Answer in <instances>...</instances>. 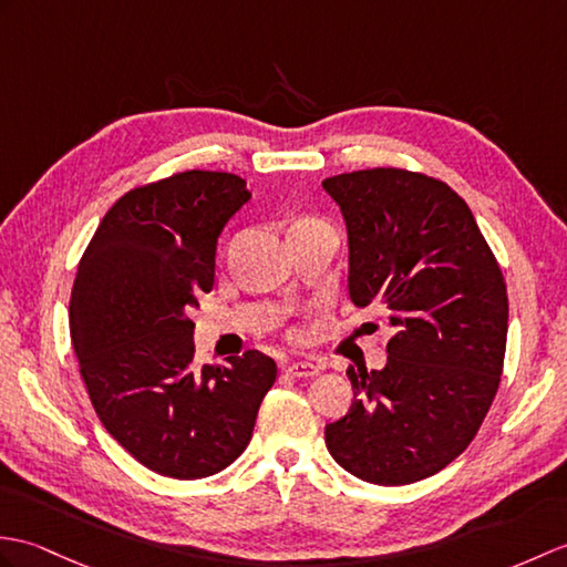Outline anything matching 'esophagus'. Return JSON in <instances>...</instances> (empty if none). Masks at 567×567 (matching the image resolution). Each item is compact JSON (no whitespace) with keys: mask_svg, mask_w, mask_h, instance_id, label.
<instances>
[{"mask_svg":"<svg viewBox=\"0 0 567 567\" xmlns=\"http://www.w3.org/2000/svg\"><path fill=\"white\" fill-rule=\"evenodd\" d=\"M282 372L292 377H316L321 372V367L313 362H282Z\"/></svg>","mask_w":567,"mask_h":567,"instance_id":"obj_1","label":"esophagus"}]
</instances>
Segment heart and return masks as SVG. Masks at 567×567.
<instances>
[{
  "label": "heart",
  "instance_id": "obj_1",
  "mask_svg": "<svg viewBox=\"0 0 567 567\" xmlns=\"http://www.w3.org/2000/svg\"><path fill=\"white\" fill-rule=\"evenodd\" d=\"M299 333H297V328H289V331H287V338H297Z\"/></svg>",
  "mask_w": 567,
  "mask_h": 567
}]
</instances>
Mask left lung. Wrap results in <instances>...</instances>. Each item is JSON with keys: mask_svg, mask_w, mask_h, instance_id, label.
Returning <instances> with one entry per match:
<instances>
[{"mask_svg": "<svg viewBox=\"0 0 567 567\" xmlns=\"http://www.w3.org/2000/svg\"><path fill=\"white\" fill-rule=\"evenodd\" d=\"M323 188L348 221L350 297L393 328L384 370H348L354 399L326 425V446L367 483L423 481L466 450L497 393L505 275L464 197L440 178L377 166Z\"/></svg>", "mask_w": 567, "mask_h": 567, "instance_id": "1", "label": "left lung"}]
</instances>
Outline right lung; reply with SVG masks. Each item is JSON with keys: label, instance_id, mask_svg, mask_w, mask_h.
<instances>
[{"label": "right lung", "instance_id": "add662e5", "mask_svg": "<svg viewBox=\"0 0 567 567\" xmlns=\"http://www.w3.org/2000/svg\"><path fill=\"white\" fill-rule=\"evenodd\" d=\"M248 197L224 171L144 183L105 213L74 275L70 333L91 405L166 478H207L239 458L278 377L258 350L195 364L188 313L213 289L217 236Z\"/></svg>", "mask_w": 567, "mask_h": 567}]
</instances>
